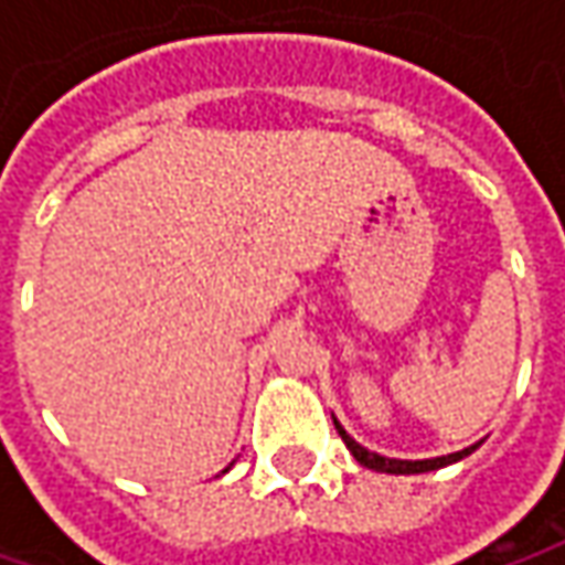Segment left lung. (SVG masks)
Listing matches in <instances>:
<instances>
[{
    "instance_id": "8db88e82",
    "label": "left lung",
    "mask_w": 565,
    "mask_h": 565,
    "mask_svg": "<svg viewBox=\"0 0 565 565\" xmlns=\"http://www.w3.org/2000/svg\"><path fill=\"white\" fill-rule=\"evenodd\" d=\"M331 420H334L338 436L344 439V446L351 449V455H354L356 461H360L363 468H370V471H380V475H427V471H436V468H446V465L461 461L465 455H471L480 446V443H475V446H468V449H461V452L439 455V458H417V461H407V458H385V455L370 452L366 446H360L354 436L338 424V417H334V414H331Z\"/></svg>"
}]
</instances>
